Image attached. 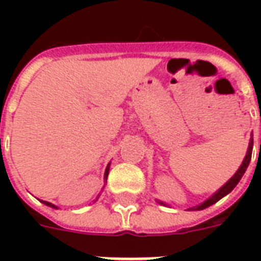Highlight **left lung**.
<instances>
[{"mask_svg":"<svg viewBox=\"0 0 261 261\" xmlns=\"http://www.w3.org/2000/svg\"><path fill=\"white\" fill-rule=\"evenodd\" d=\"M260 147H261V138H260ZM252 149H253V135H252L251 139H249V145H248L247 154H245V159H244L243 164H241L239 169H237V172H236V173L233 174V176H231V177L229 178V180H227V181L225 182V184H223V186L221 187L218 191H215L214 194L211 195L210 198L206 199V200H204L203 203H200V204H196V206H194V207H190V208H187V210L188 211L204 210V208H207V207H210L211 204H214V203L218 202L219 199H222L223 196H226L227 194H230L231 191L234 190V187L239 184V181L244 176L245 171H247L248 165H249V163H251ZM157 202H159L160 204H164V206H169V204L161 202V200H157Z\"/></svg>","mask_w":261,"mask_h":261,"instance_id":"8db88e82","label":"left lung"}]
</instances>
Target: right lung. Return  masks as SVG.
Masks as SVG:
<instances>
[{
  "label": "right lung",
  "mask_w": 261,
  "mask_h": 261,
  "mask_svg": "<svg viewBox=\"0 0 261 261\" xmlns=\"http://www.w3.org/2000/svg\"><path fill=\"white\" fill-rule=\"evenodd\" d=\"M110 165H111V163L107 165L106 172H104V181H106V182H107V177H108V173H110ZM98 196H100V194H98ZM98 196L96 198V200L98 199ZM39 200H40V199H39ZM96 200H94V202H96ZM40 202H42L43 204H46V206L51 207V208H58V206H55V204H53V203H50V202H46V200H40Z\"/></svg>",
  "instance_id": "right-lung-1"
}]
</instances>
